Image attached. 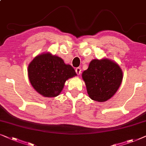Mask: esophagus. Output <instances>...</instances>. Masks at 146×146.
I'll list each match as a JSON object with an SVG mask.
<instances>
[{
	"label": "esophagus",
	"mask_w": 146,
	"mask_h": 146,
	"mask_svg": "<svg viewBox=\"0 0 146 146\" xmlns=\"http://www.w3.org/2000/svg\"><path fill=\"white\" fill-rule=\"evenodd\" d=\"M76 74L78 75H80V73H81V68H80V67H78V68H76Z\"/></svg>",
	"instance_id": "1"
}]
</instances>
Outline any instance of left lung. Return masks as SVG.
<instances>
[{"instance_id": "left-lung-1", "label": "left lung", "mask_w": 146, "mask_h": 146, "mask_svg": "<svg viewBox=\"0 0 146 146\" xmlns=\"http://www.w3.org/2000/svg\"><path fill=\"white\" fill-rule=\"evenodd\" d=\"M89 97L104 102L116 93L123 80V72L115 62L106 58L94 59L82 74Z\"/></svg>"}]
</instances>
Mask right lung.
I'll list each match as a JSON object with an SVG mask.
<instances>
[{"label":"right lung","mask_w":146,"mask_h":146,"mask_svg":"<svg viewBox=\"0 0 146 146\" xmlns=\"http://www.w3.org/2000/svg\"><path fill=\"white\" fill-rule=\"evenodd\" d=\"M28 75L32 86L44 97L58 96L67 80L77 75L71 65L50 52L35 57L28 67Z\"/></svg>","instance_id":"obj_1"}]
</instances>
